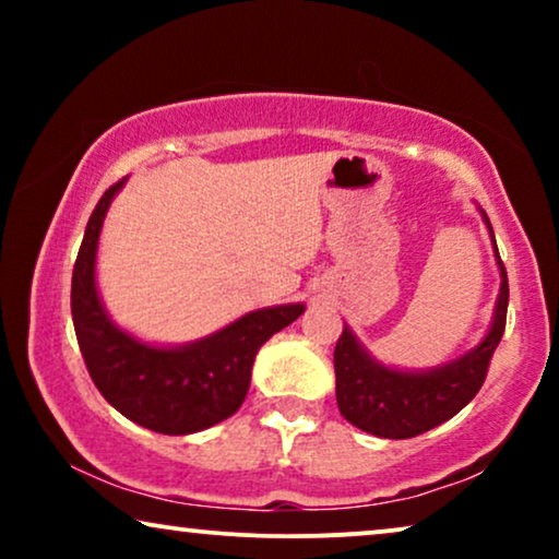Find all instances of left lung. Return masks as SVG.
I'll list each match as a JSON object with an SVG mask.
<instances>
[{"label": "left lung", "mask_w": 559, "mask_h": 559, "mask_svg": "<svg viewBox=\"0 0 559 559\" xmlns=\"http://www.w3.org/2000/svg\"><path fill=\"white\" fill-rule=\"evenodd\" d=\"M484 221L493 239V228L486 213ZM496 259L501 270V293L496 300L491 331L476 348L455 361L430 371L386 369L366 354V348L348 328H343L333 354L335 400H338L341 415L350 425L377 438L407 440L455 417L478 394L493 350L507 328L509 280L499 249H496Z\"/></svg>", "instance_id": "left-lung-1"}]
</instances>
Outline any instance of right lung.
<instances>
[{"mask_svg": "<svg viewBox=\"0 0 559 559\" xmlns=\"http://www.w3.org/2000/svg\"><path fill=\"white\" fill-rule=\"evenodd\" d=\"M102 195L73 264L71 312L75 338L94 384L114 409L159 435H190L224 423L247 400L257 350L295 323L305 305L254 310L209 338L178 348H157L119 331L96 293L98 234L111 198Z\"/></svg>", "mask_w": 559, "mask_h": 559, "instance_id": "obj_1", "label": "right lung"}]
</instances>
